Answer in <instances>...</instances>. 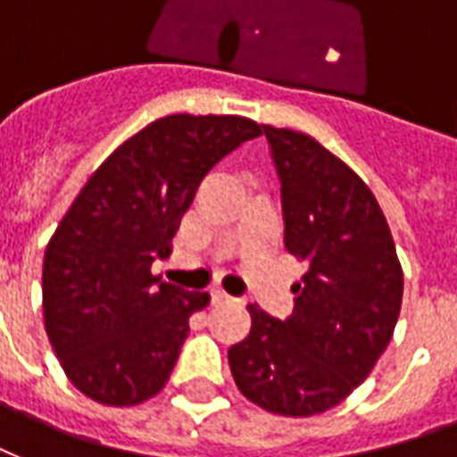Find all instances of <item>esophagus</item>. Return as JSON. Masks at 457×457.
I'll return each instance as SVG.
<instances>
[{"label": "esophagus", "mask_w": 457, "mask_h": 457, "mask_svg": "<svg viewBox=\"0 0 457 457\" xmlns=\"http://www.w3.org/2000/svg\"><path fill=\"white\" fill-rule=\"evenodd\" d=\"M212 301H214V303H224V301H231V296H228L224 289L216 287V289H212Z\"/></svg>", "instance_id": "esophagus-1"}]
</instances>
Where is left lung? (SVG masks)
I'll use <instances>...</instances> for the list:
<instances>
[{
	"mask_svg": "<svg viewBox=\"0 0 457 457\" xmlns=\"http://www.w3.org/2000/svg\"><path fill=\"white\" fill-rule=\"evenodd\" d=\"M281 183L284 245L306 262L294 313L250 303L248 337L228 349L236 386L284 417L345 400L386 352L403 306V267L373 192L313 137L262 125Z\"/></svg>",
	"mask_w": 457,
	"mask_h": 457,
	"instance_id": "1",
	"label": "left lung"
}]
</instances>
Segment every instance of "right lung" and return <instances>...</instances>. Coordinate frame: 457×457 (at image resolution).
<instances>
[{
	"instance_id": "right-lung-1",
	"label": "right lung",
	"mask_w": 457,
	"mask_h": 457,
	"mask_svg": "<svg viewBox=\"0 0 457 457\" xmlns=\"http://www.w3.org/2000/svg\"><path fill=\"white\" fill-rule=\"evenodd\" d=\"M262 135L238 115H168L103 161L47 243L43 260L46 330L67 378L101 404L149 400L209 303L151 274L170 253L202 178Z\"/></svg>"
}]
</instances>
